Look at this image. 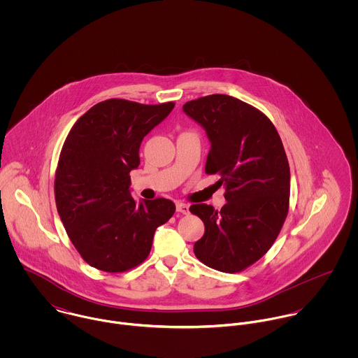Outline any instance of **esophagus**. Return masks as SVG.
Returning <instances> with one entry per match:
<instances>
[{
    "instance_id": "1",
    "label": "esophagus",
    "mask_w": 358,
    "mask_h": 358,
    "mask_svg": "<svg viewBox=\"0 0 358 358\" xmlns=\"http://www.w3.org/2000/svg\"><path fill=\"white\" fill-rule=\"evenodd\" d=\"M176 210L179 213H183V215H187L190 210H189V205L183 204V203H178L176 204Z\"/></svg>"
}]
</instances>
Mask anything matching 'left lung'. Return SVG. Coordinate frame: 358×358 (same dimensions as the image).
I'll return each mask as SVG.
<instances>
[{"label": "left lung", "instance_id": "left-lung-1", "mask_svg": "<svg viewBox=\"0 0 358 358\" xmlns=\"http://www.w3.org/2000/svg\"><path fill=\"white\" fill-rule=\"evenodd\" d=\"M206 132L205 172L217 173L226 204H194L204 222L194 254L208 267L238 273L275 241L289 206V164L273 122L254 106L229 95H209L183 106Z\"/></svg>", "mask_w": 358, "mask_h": 358}]
</instances>
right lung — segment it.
I'll list each match as a JSON object with an SVG mask.
<instances>
[{
    "mask_svg": "<svg viewBox=\"0 0 358 358\" xmlns=\"http://www.w3.org/2000/svg\"><path fill=\"white\" fill-rule=\"evenodd\" d=\"M173 107L107 99L81 115L64 141L55 175L57 213L76 250L98 270L141 264L155 229L175 213L171 200L136 203L129 190L143 138Z\"/></svg>",
    "mask_w": 358,
    "mask_h": 358,
    "instance_id": "add662e5",
    "label": "right lung"
}]
</instances>
